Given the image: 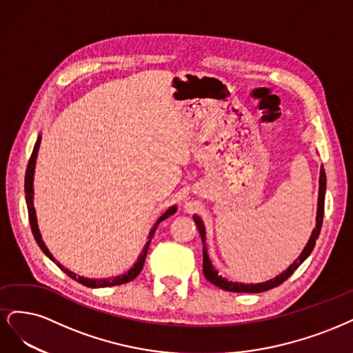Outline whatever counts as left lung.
Here are the masks:
<instances>
[{
	"mask_svg": "<svg viewBox=\"0 0 353 353\" xmlns=\"http://www.w3.org/2000/svg\"><path fill=\"white\" fill-rule=\"evenodd\" d=\"M318 185H320V188H318V203H316L315 229L312 230V233H311V236L308 239V243L305 245L301 255L293 261V264H290L286 270L281 272V274L276 276L274 279H271V280L263 281V283H239V281H230V280H227V279L219 276V271L214 268L211 259H210V255H208L207 242H205L207 241L205 224H203V221L198 217L196 214L193 215V221H195L196 225H198V230H199V234H201V239H202V245H203V251H202V254H203V267H202L203 276L207 277L208 281L215 284V286H219L220 289L227 290V292H237V293H261V292L270 290L272 288H277L279 284H281L284 280H288L293 274V271L296 270L303 263V261L311 255L312 249L315 246V241L318 239V236H320V232H321L323 217H324L325 188H327V179H325V172H324V167L323 165H321V170H320V180H318Z\"/></svg>",
	"mask_w": 353,
	"mask_h": 353,
	"instance_id": "1",
	"label": "left lung"
}]
</instances>
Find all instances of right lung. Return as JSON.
<instances>
[{
  "label": "right lung",
  "mask_w": 353,
  "mask_h": 353,
  "mask_svg": "<svg viewBox=\"0 0 353 353\" xmlns=\"http://www.w3.org/2000/svg\"><path fill=\"white\" fill-rule=\"evenodd\" d=\"M41 139L42 136L39 134L38 136V141L35 143V146H33V151H32V155H30V160H29V164H28V168H26V177H25V193H26V203H28V212H29V221H30V227H32V233H33V237H35L37 243L39 245V248L42 249V252L47 255L54 264L59 265V268H61L67 276L72 277L73 280L82 283L83 286H88V288H92V289H97V288H110V286H119V284H124V283H129L132 281L133 279H136L139 276V272L142 271L143 268V264H145V258H146V254H148V248H150V243H151V239L157 230L158 224H160L163 220L168 219L170 215H173L176 211H177V207L176 205H172L170 207L160 219H158L155 221V224L152 225V229L150 232V234H148V242L145 243L141 255L138 256V261L133 264V267L130 270H128V272H124V274H120V276H116V277H108V279H88V277H82V276H77L76 272L70 271L69 268H65L64 265H61L59 261H57L52 254L50 252V249L47 248V245H45V242L42 241V236H41V232H39V227H38V219H37V211H35V207H33V176H35V165H37V158H38V151H39V145H41Z\"/></svg>",
  "instance_id": "obj_1"
}]
</instances>
